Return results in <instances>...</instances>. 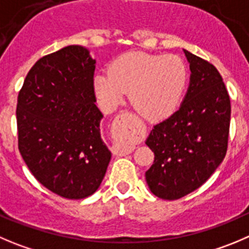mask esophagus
Segmentation results:
<instances>
[{
	"instance_id": "1",
	"label": "esophagus",
	"mask_w": 249,
	"mask_h": 249,
	"mask_svg": "<svg viewBox=\"0 0 249 249\" xmlns=\"http://www.w3.org/2000/svg\"><path fill=\"white\" fill-rule=\"evenodd\" d=\"M116 137L120 143L115 146L117 155H126L134 150V142L139 138L141 129L134 124L132 115L128 112H121L115 118Z\"/></svg>"
}]
</instances>
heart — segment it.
<instances>
[{
    "mask_svg": "<svg viewBox=\"0 0 249 249\" xmlns=\"http://www.w3.org/2000/svg\"><path fill=\"white\" fill-rule=\"evenodd\" d=\"M186 82V66L177 56L129 52L116 58L108 73L96 75L94 88L107 107H115L131 91L137 112L146 120L159 121L176 111Z\"/></svg>",
    "mask_w": 249,
    "mask_h": 249,
    "instance_id": "obj_1",
    "label": "heart"
}]
</instances>
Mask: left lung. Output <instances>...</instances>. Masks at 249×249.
Returning <instances> with one entry per match:
<instances>
[{
  "label": "left lung",
  "instance_id": "8db88e82",
  "mask_svg": "<svg viewBox=\"0 0 249 249\" xmlns=\"http://www.w3.org/2000/svg\"><path fill=\"white\" fill-rule=\"evenodd\" d=\"M191 83L183 103L154 126L146 145L154 162L145 172L151 193L166 200L199 188L217 169L227 151L231 103L219 71L184 50Z\"/></svg>",
  "mask_w": 249,
  "mask_h": 249
}]
</instances>
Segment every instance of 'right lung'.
I'll use <instances>...</instances> for the list:
<instances>
[{"mask_svg": "<svg viewBox=\"0 0 249 249\" xmlns=\"http://www.w3.org/2000/svg\"><path fill=\"white\" fill-rule=\"evenodd\" d=\"M95 60L71 45L36 61L18 94V149L35 178L67 199L100 186L111 153L100 137Z\"/></svg>", "mask_w": 249, "mask_h": 249, "instance_id": "1", "label": "right lung"}]
</instances>
